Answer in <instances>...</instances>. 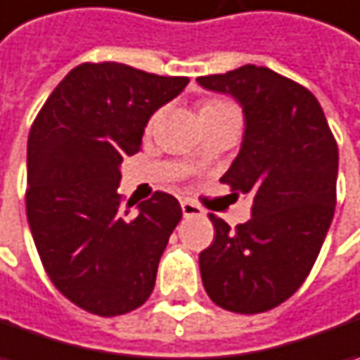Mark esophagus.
Returning a JSON list of instances; mask_svg holds the SVG:
<instances>
[{"mask_svg": "<svg viewBox=\"0 0 360 360\" xmlns=\"http://www.w3.org/2000/svg\"><path fill=\"white\" fill-rule=\"evenodd\" d=\"M180 207H182V214L184 217H202L205 214V210L198 207V205H194L192 200H182Z\"/></svg>", "mask_w": 360, "mask_h": 360, "instance_id": "1", "label": "esophagus"}]
</instances>
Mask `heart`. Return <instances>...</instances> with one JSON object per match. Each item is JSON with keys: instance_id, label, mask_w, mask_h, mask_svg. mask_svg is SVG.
<instances>
[{"instance_id": "1", "label": "heart", "mask_w": 360, "mask_h": 360, "mask_svg": "<svg viewBox=\"0 0 360 360\" xmlns=\"http://www.w3.org/2000/svg\"><path fill=\"white\" fill-rule=\"evenodd\" d=\"M223 117L239 119V121H241L239 109H237L233 103H229V101H221V99L202 101V105H200V119H223ZM153 121H155V117L152 119V123Z\"/></svg>"}]
</instances>
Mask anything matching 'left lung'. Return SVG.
I'll return each instance as SVG.
<instances>
[{"mask_svg":"<svg viewBox=\"0 0 360 360\" xmlns=\"http://www.w3.org/2000/svg\"><path fill=\"white\" fill-rule=\"evenodd\" d=\"M196 81L243 107L241 152L221 182L235 196H253V217L235 231L210 214L214 241L198 257L202 283L229 312H267L296 294L326 239L338 146L314 95L271 68L245 64Z\"/></svg>","mask_w":360,"mask_h":360,"instance_id":"1","label":"left lung"}]
</instances>
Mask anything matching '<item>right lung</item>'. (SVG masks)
<instances>
[{"instance_id": "add662e5", "label": "right lung", "mask_w": 360, "mask_h": 360, "mask_svg": "<svg viewBox=\"0 0 360 360\" xmlns=\"http://www.w3.org/2000/svg\"><path fill=\"white\" fill-rule=\"evenodd\" d=\"M188 77L119 63L72 68L46 99L27 137L26 214L48 278L79 308L127 314L155 285L158 263L182 219L168 192L121 207L119 166L139 152L153 113Z\"/></svg>"}]
</instances>
